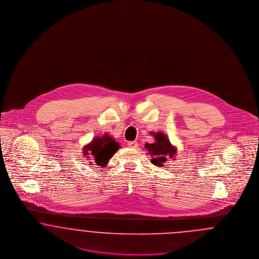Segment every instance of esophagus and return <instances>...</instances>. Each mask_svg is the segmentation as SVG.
I'll return each mask as SVG.
<instances>
[{
    "instance_id": "esophagus-1",
    "label": "esophagus",
    "mask_w": 259,
    "mask_h": 259,
    "mask_svg": "<svg viewBox=\"0 0 259 259\" xmlns=\"http://www.w3.org/2000/svg\"><path fill=\"white\" fill-rule=\"evenodd\" d=\"M128 147L131 148H136L138 147V143L137 142H128Z\"/></svg>"
}]
</instances>
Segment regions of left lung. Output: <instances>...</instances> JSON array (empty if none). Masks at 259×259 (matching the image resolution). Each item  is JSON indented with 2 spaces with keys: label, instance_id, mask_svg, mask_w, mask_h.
Wrapping results in <instances>:
<instances>
[{
  "label": "left lung",
  "instance_id": "left-lung-1",
  "mask_svg": "<svg viewBox=\"0 0 259 259\" xmlns=\"http://www.w3.org/2000/svg\"><path fill=\"white\" fill-rule=\"evenodd\" d=\"M155 139L153 144H146L145 148L148 149V153L152 156L151 163L157 167H162L169 158L176 155L177 148L171 145L168 137L161 133H152Z\"/></svg>",
  "mask_w": 259,
  "mask_h": 259
}]
</instances>
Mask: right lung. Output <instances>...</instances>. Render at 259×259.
Masks as SVG:
<instances>
[{
	"label": "right lung",
	"mask_w": 259,
	"mask_h": 259,
	"mask_svg": "<svg viewBox=\"0 0 259 259\" xmlns=\"http://www.w3.org/2000/svg\"><path fill=\"white\" fill-rule=\"evenodd\" d=\"M120 148L119 144L112 137L104 134L102 137H95L90 144L87 145L82 153L89 158L90 165L106 167L113 154Z\"/></svg>",
	"instance_id": "right-lung-1"
}]
</instances>
